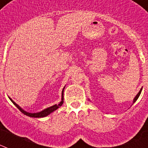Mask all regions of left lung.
Returning <instances> with one entry per match:
<instances>
[{"mask_svg": "<svg viewBox=\"0 0 148 148\" xmlns=\"http://www.w3.org/2000/svg\"><path fill=\"white\" fill-rule=\"evenodd\" d=\"M142 89H141V90H139V92H138V94H137V95H136V97L134 98V99H133V103H134V102H136V101L137 99H138V98L139 97V95H140V94H141V92H142Z\"/></svg>", "mask_w": 148, "mask_h": 148, "instance_id": "1", "label": "left lung"}]
</instances>
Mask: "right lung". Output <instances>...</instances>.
I'll use <instances>...</instances> for the list:
<instances>
[{
    "mask_svg": "<svg viewBox=\"0 0 148 148\" xmlns=\"http://www.w3.org/2000/svg\"><path fill=\"white\" fill-rule=\"evenodd\" d=\"M64 88H65V87H64V89H63V90H62V93H61V101L59 103V104H55V105L52 106V107H49V108H46V109H44V110L40 111V112H38V113H28V112H27V111L23 110L21 108L20 106L18 105V104H17L15 101H13L12 100L10 97L9 98H10V99L11 100L12 102L15 104L17 108L20 110L21 112V113H23V114L27 115V116H29V117H32V118H42V117H45V116H48V115L50 114L51 113H53V111L56 110L58 109V108H59L62 105L63 103H64Z\"/></svg>",
    "mask_w": 148,
    "mask_h": 148,
    "instance_id": "1",
    "label": "right lung"
}]
</instances>
